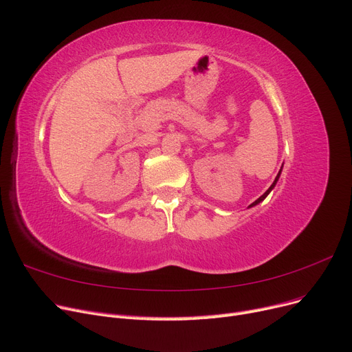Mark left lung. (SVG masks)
<instances>
[{
    "label": "left lung",
    "instance_id": "obj_1",
    "mask_svg": "<svg viewBox=\"0 0 352 352\" xmlns=\"http://www.w3.org/2000/svg\"><path fill=\"white\" fill-rule=\"evenodd\" d=\"M282 167H283V164H282ZM280 173H282V168L279 170V173H278V176H276V179H274V182L272 184V186H270V188H269L267 190H265V192H264V194H263V195H261V197H260L258 199H255V201L252 202V204L250 206V208H251V207H254V206H257V204H260V202H261V201H264V198H265V197H267V195H269V194L272 192V189H273V188L276 186V184H278V180H279V177H280Z\"/></svg>",
    "mask_w": 352,
    "mask_h": 352
}]
</instances>
